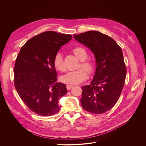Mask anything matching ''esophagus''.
Instances as JSON below:
<instances>
[{"mask_svg": "<svg viewBox=\"0 0 146 146\" xmlns=\"http://www.w3.org/2000/svg\"><path fill=\"white\" fill-rule=\"evenodd\" d=\"M73 85H67V86H66V88H67V90H70L72 87H73Z\"/></svg>", "mask_w": 146, "mask_h": 146, "instance_id": "1", "label": "esophagus"}]
</instances>
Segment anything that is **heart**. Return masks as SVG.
<instances>
[{"label": "heart", "mask_w": 146, "mask_h": 146, "mask_svg": "<svg viewBox=\"0 0 146 146\" xmlns=\"http://www.w3.org/2000/svg\"><path fill=\"white\" fill-rule=\"evenodd\" d=\"M73 52L76 57L82 61L81 66L85 68L89 73L92 72L94 70L93 63L89 60H85L88 57L86 50L83 47H78L73 48ZM53 63L56 70L60 72L65 71L66 67L64 63L63 55L60 52H57L54 58ZM84 69L79 68L78 70L68 72L66 74L61 76L60 79L61 82L68 85L79 84L88 78V73Z\"/></svg>", "instance_id": "heart-1"}]
</instances>
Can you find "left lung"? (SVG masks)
<instances>
[{"label":"left lung","mask_w":146,"mask_h":146,"mask_svg":"<svg viewBox=\"0 0 146 146\" xmlns=\"http://www.w3.org/2000/svg\"><path fill=\"white\" fill-rule=\"evenodd\" d=\"M74 37L92 51L96 64L91 84L82 87V106L90 113H104L117 102L124 85L127 70L121 48L112 38L96 31Z\"/></svg>","instance_id":"8db88e82"}]
</instances>
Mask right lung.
I'll return each mask as SVG.
<instances>
[{"mask_svg":"<svg viewBox=\"0 0 146 146\" xmlns=\"http://www.w3.org/2000/svg\"><path fill=\"white\" fill-rule=\"evenodd\" d=\"M72 35L46 31L22 46L14 67V84L28 108L41 116H51L60 108L58 99L67 92L65 84L58 83L53 61L61 47Z\"/></svg>","mask_w":146,"mask_h":146,"instance_id":"obj_1","label":"right lung"}]
</instances>
